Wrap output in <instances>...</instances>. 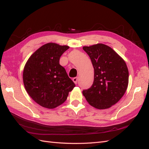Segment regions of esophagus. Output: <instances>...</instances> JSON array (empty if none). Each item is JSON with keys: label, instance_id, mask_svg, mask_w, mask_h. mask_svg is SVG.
Wrapping results in <instances>:
<instances>
[{"label": "esophagus", "instance_id": "34e87169", "mask_svg": "<svg viewBox=\"0 0 149 149\" xmlns=\"http://www.w3.org/2000/svg\"><path fill=\"white\" fill-rule=\"evenodd\" d=\"M73 81L74 83V84H77V82H78V78L76 77V78H74L73 79Z\"/></svg>", "mask_w": 149, "mask_h": 149}]
</instances>
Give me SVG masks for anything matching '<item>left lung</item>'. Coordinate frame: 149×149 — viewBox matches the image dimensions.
<instances>
[{"mask_svg": "<svg viewBox=\"0 0 149 149\" xmlns=\"http://www.w3.org/2000/svg\"><path fill=\"white\" fill-rule=\"evenodd\" d=\"M94 70L92 86L83 94L91 106L105 109L118 102L129 84V71L123 58L106 45L97 43L83 47Z\"/></svg>", "mask_w": 149, "mask_h": 149, "instance_id": "left-lung-1", "label": "left lung"}]
</instances>
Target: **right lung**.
<instances>
[{
	"instance_id": "1",
	"label": "right lung",
	"mask_w": 149,
	"mask_h": 149,
	"mask_svg": "<svg viewBox=\"0 0 149 149\" xmlns=\"http://www.w3.org/2000/svg\"><path fill=\"white\" fill-rule=\"evenodd\" d=\"M70 47L48 43L37 49L26 61L23 81L26 92L40 106L54 109L66 100L75 84L60 65L62 54Z\"/></svg>"
}]
</instances>
